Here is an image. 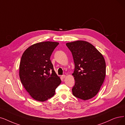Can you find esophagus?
I'll use <instances>...</instances> for the list:
<instances>
[{
  "label": "esophagus",
  "instance_id": "esophagus-1",
  "mask_svg": "<svg viewBox=\"0 0 125 125\" xmlns=\"http://www.w3.org/2000/svg\"><path fill=\"white\" fill-rule=\"evenodd\" d=\"M66 77V75H62V78H65Z\"/></svg>",
  "mask_w": 125,
  "mask_h": 125
}]
</instances>
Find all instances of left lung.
Listing matches in <instances>:
<instances>
[{
    "instance_id": "1",
    "label": "left lung",
    "mask_w": 125,
    "mask_h": 125,
    "mask_svg": "<svg viewBox=\"0 0 125 125\" xmlns=\"http://www.w3.org/2000/svg\"><path fill=\"white\" fill-rule=\"evenodd\" d=\"M75 64L74 96L84 101L98 93L106 76V62L103 55L92 44L86 41L68 42Z\"/></svg>"
}]
</instances>
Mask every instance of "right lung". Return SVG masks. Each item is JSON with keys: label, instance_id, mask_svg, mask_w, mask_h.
<instances>
[{"label": "right lung", "instance_id": "right-lung-1", "mask_svg": "<svg viewBox=\"0 0 125 125\" xmlns=\"http://www.w3.org/2000/svg\"><path fill=\"white\" fill-rule=\"evenodd\" d=\"M58 44L52 42L35 43L27 48L21 56L19 77L25 89L35 100L44 102L53 97L62 82L50 60Z\"/></svg>", "mask_w": 125, "mask_h": 125}]
</instances>
